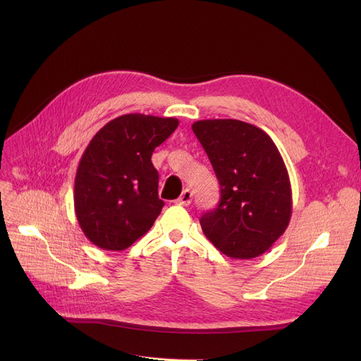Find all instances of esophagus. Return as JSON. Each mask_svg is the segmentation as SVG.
I'll list each match as a JSON object with an SVG mask.
<instances>
[{
    "instance_id": "obj_1",
    "label": "esophagus",
    "mask_w": 361,
    "mask_h": 361,
    "mask_svg": "<svg viewBox=\"0 0 361 361\" xmlns=\"http://www.w3.org/2000/svg\"><path fill=\"white\" fill-rule=\"evenodd\" d=\"M192 199H193V193L190 188H185V190L181 193V196L177 199V203L181 204V206H188L192 203Z\"/></svg>"
}]
</instances>
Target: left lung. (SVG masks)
<instances>
[{
  "label": "left lung",
  "mask_w": 361,
  "mask_h": 361,
  "mask_svg": "<svg viewBox=\"0 0 361 361\" xmlns=\"http://www.w3.org/2000/svg\"><path fill=\"white\" fill-rule=\"evenodd\" d=\"M221 185V200L204 212V235L225 256L253 259L283 234L293 212L288 171L274 140L240 120L192 126Z\"/></svg>",
  "instance_id": "8db88e82"
}]
</instances>
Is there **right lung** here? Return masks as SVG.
<instances>
[{
    "label": "right lung",
    "instance_id": "obj_1",
    "mask_svg": "<svg viewBox=\"0 0 361 361\" xmlns=\"http://www.w3.org/2000/svg\"><path fill=\"white\" fill-rule=\"evenodd\" d=\"M177 127V118L126 114L87 145L75 173L74 211L99 249L124 250L154 225L164 202L152 154Z\"/></svg>",
    "mask_w": 361,
    "mask_h": 361
}]
</instances>
